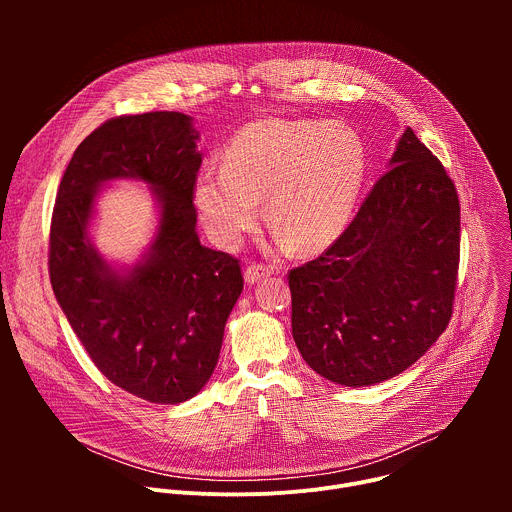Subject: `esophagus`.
<instances>
[{
  "label": "esophagus",
  "mask_w": 512,
  "mask_h": 512,
  "mask_svg": "<svg viewBox=\"0 0 512 512\" xmlns=\"http://www.w3.org/2000/svg\"><path fill=\"white\" fill-rule=\"evenodd\" d=\"M267 275H271V269L265 267V265H259V263H253V265H249V267L245 269V281H247L249 285L261 281V279L267 277Z\"/></svg>",
  "instance_id": "esophagus-1"
}]
</instances>
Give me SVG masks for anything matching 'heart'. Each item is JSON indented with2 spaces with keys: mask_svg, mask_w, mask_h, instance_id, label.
Listing matches in <instances>:
<instances>
[{
  "mask_svg": "<svg viewBox=\"0 0 512 512\" xmlns=\"http://www.w3.org/2000/svg\"><path fill=\"white\" fill-rule=\"evenodd\" d=\"M369 174V152L340 121L263 119L227 145L221 168L194 184V206L208 237L225 249L241 243L265 200L267 225L300 253L330 247L348 227Z\"/></svg>",
  "mask_w": 512,
  "mask_h": 512,
  "instance_id": "b5f03b06",
  "label": "heart"
}]
</instances>
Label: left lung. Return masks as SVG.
I'll return each mask as SVG.
<instances>
[{"label": "left lung", "mask_w": 512, "mask_h": 512, "mask_svg": "<svg viewBox=\"0 0 512 512\" xmlns=\"http://www.w3.org/2000/svg\"><path fill=\"white\" fill-rule=\"evenodd\" d=\"M458 263L456 186L407 127L348 229L289 271L300 354L344 387L397 377L446 330Z\"/></svg>", "instance_id": "8db88e82"}]
</instances>
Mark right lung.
Returning <instances> with one entry per match:
<instances>
[{
    "instance_id": "add662e5",
    "label": "right lung",
    "mask_w": 512,
    "mask_h": 512,
    "mask_svg": "<svg viewBox=\"0 0 512 512\" xmlns=\"http://www.w3.org/2000/svg\"><path fill=\"white\" fill-rule=\"evenodd\" d=\"M192 117H115L72 156L50 225V283L95 367L123 391L176 405L208 383L225 324L243 291L241 265L200 245L192 204L202 164ZM139 179L159 204L155 241L133 266H113L88 229L100 188Z\"/></svg>"
}]
</instances>
